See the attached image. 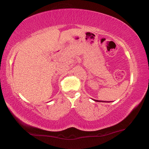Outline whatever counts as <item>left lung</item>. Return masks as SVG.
Wrapping results in <instances>:
<instances>
[{"label":"left lung","instance_id":"8db88e82","mask_svg":"<svg viewBox=\"0 0 149 149\" xmlns=\"http://www.w3.org/2000/svg\"><path fill=\"white\" fill-rule=\"evenodd\" d=\"M93 100H94V101H95V102H110V101L108 102V101H107V102H105V101H103V100H95V99H93Z\"/></svg>","mask_w":149,"mask_h":149}]
</instances>
